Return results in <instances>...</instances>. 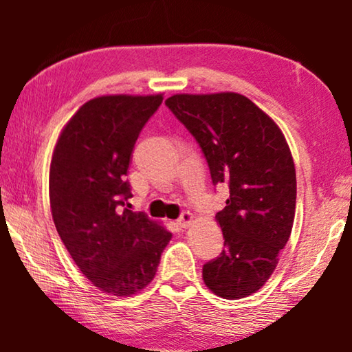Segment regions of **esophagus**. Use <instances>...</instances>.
<instances>
[{
    "instance_id": "34e87169",
    "label": "esophagus",
    "mask_w": 352,
    "mask_h": 352,
    "mask_svg": "<svg viewBox=\"0 0 352 352\" xmlns=\"http://www.w3.org/2000/svg\"><path fill=\"white\" fill-rule=\"evenodd\" d=\"M192 220H194L192 214H190L189 211H184V212L180 214V217H178L177 222H178V225L182 226V228H188V226L190 225V222H192Z\"/></svg>"
}]
</instances>
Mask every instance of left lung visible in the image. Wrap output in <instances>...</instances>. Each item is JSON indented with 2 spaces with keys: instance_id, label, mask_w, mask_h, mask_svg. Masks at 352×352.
Masks as SVG:
<instances>
[{
  "instance_id": "left-lung-1",
  "label": "left lung",
  "mask_w": 352,
  "mask_h": 352,
  "mask_svg": "<svg viewBox=\"0 0 352 352\" xmlns=\"http://www.w3.org/2000/svg\"><path fill=\"white\" fill-rule=\"evenodd\" d=\"M166 105L199 142L212 184L230 189L216 214L225 250L204 265V281L225 300L245 298L275 272L294 226L296 174L287 141L242 94H174Z\"/></svg>"
}]
</instances>
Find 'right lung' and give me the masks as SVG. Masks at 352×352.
I'll return each mask as SVG.
<instances>
[{
    "label": "right lung",
    "mask_w": 352,
    "mask_h": 352,
    "mask_svg": "<svg viewBox=\"0 0 352 352\" xmlns=\"http://www.w3.org/2000/svg\"><path fill=\"white\" fill-rule=\"evenodd\" d=\"M163 102L153 96L94 98L63 127L50 169L57 233L76 265L99 290L133 295L152 281L172 233L129 210L126 180L135 142Z\"/></svg>",
    "instance_id": "obj_1"
}]
</instances>
